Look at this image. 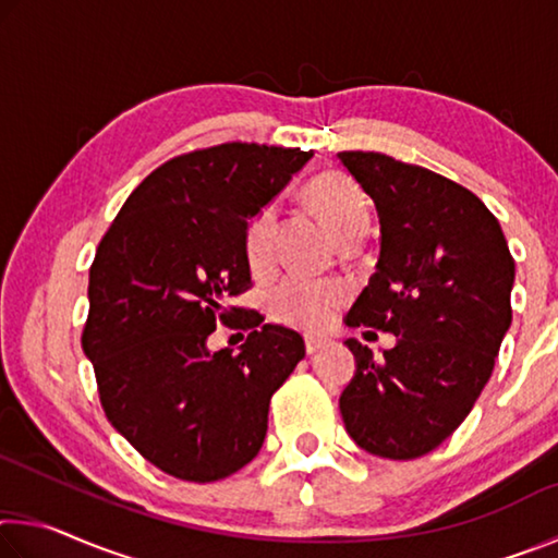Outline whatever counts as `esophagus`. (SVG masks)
<instances>
[{"mask_svg":"<svg viewBox=\"0 0 558 558\" xmlns=\"http://www.w3.org/2000/svg\"><path fill=\"white\" fill-rule=\"evenodd\" d=\"M327 347V342L325 339H319V337H307L305 339V352L313 356V354H317V352H323V349Z\"/></svg>","mask_w":558,"mask_h":558,"instance_id":"obj_1","label":"esophagus"}]
</instances>
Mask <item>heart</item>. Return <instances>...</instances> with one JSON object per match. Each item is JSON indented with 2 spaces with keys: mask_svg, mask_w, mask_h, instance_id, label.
<instances>
[{
  "mask_svg": "<svg viewBox=\"0 0 558 558\" xmlns=\"http://www.w3.org/2000/svg\"><path fill=\"white\" fill-rule=\"evenodd\" d=\"M305 199L337 241L356 226L369 223L362 192L344 174L327 172L313 179L305 189ZM272 235H276V209L266 206L253 216L243 233V253L253 272L270 268ZM344 300L347 288L342 282L292 276L270 295V315L282 325L305 329V332H323L335 323Z\"/></svg>",
  "mask_w": 558,
  "mask_h": 558,
  "instance_id": "b5f03b06",
  "label": "heart"
}]
</instances>
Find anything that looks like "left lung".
Here are the masks:
<instances>
[{
	"label": "left lung",
	"instance_id": "1",
	"mask_svg": "<svg viewBox=\"0 0 558 558\" xmlns=\"http://www.w3.org/2000/svg\"><path fill=\"white\" fill-rule=\"evenodd\" d=\"M372 196L381 251L344 317L396 337L374 356L347 339L356 369L339 396L359 448L421 458L452 436L483 393L512 325L514 260L487 206L450 179L381 153H339Z\"/></svg>",
	"mask_w": 558,
	"mask_h": 558
}]
</instances>
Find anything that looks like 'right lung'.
I'll use <instances>...</instances> for the list:
<instances>
[{
    "mask_svg": "<svg viewBox=\"0 0 558 558\" xmlns=\"http://www.w3.org/2000/svg\"><path fill=\"white\" fill-rule=\"evenodd\" d=\"M313 153L229 143L155 169L98 245L83 352L108 421L179 480L214 483L258 456L268 405L305 356L298 332L260 325L233 352L209 349L229 300L251 286L243 233Z\"/></svg>",
    "mask_w": 558,
    "mask_h": 558,
    "instance_id": "add662e5",
    "label": "right lung"
}]
</instances>
